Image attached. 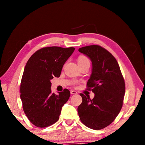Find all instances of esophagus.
Returning a JSON list of instances; mask_svg holds the SVG:
<instances>
[{
  "instance_id": "1",
  "label": "esophagus",
  "mask_w": 145,
  "mask_h": 145,
  "mask_svg": "<svg viewBox=\"0 0 145 145\" xmlns=\"http://www.w3.org/2000/svg\"><path fill=\"white\" fill-rule=\"evenodd\" d=\"M70 93L72 95H75V94H77V92L75 91H74V90H71Z\"/></svg>"
}]
</instances>
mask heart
Here are the masks:
<instances>
[{
  "label": "heart",
  "mask_w": 145,
  "mask_h": 145,
  "mask_svg": "<svg viewBox=\"0 0 145 145\" xmlns=\"http://www.w3.org/2000/svg\"><path fill=\"white\" fill-rule=\"evenodd\" d=\"M88 62L89 63V60L88 59V58L87 57H86V56H80L77 59L78 65H81V64L85 63H88ZM73 84H75L76 81H73Z\"/></svg>",
  "instance_id": "1"
}]
</instances>
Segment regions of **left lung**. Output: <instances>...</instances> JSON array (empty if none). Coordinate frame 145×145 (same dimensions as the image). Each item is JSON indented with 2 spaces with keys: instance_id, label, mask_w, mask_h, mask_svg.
<instances>
[{
  "instance_id": "8db88e82",
  "label": "left lung",
  "mask_w": 145,
  "mask_h": 145,
  "mask_svg": "<svg viewBox=\"0 0 145 145\" xmlns=\"http://www.w3.org/2000/svg\"><path fill=\"white\" fill-rule=\"evenodd\" d=\"M92 62V73L87 82V89L95 93L80 95L82 102L77 108L80 121L94 130L107 127L114 121L121 110L125 85L118 63L106 49L99 45H89L78 49Z\"/></svg>"
}]
</instances>
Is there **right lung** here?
Segmentation results:
<instances>
[{
    "label": "right lung",
    "instance_id": "1",
    "mask_svg": "<svg viewBox=\"0 0 145 145\" xmlns=\"http://www.w3.org/2000/svg\"><path fill=\"white\" fill-rule=\"evenodd\" d=\"M74 50L73 47H44L27 62L21 80L20 98L24 112L35 126L48 127L59 118L70 92L65 89L58 95L52 93L50 80L59 77L64 64Z\"/></svg>",
    "mask_w": 145,
    "mask_h": 145
}]
</instances>
